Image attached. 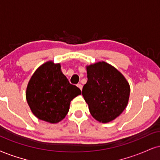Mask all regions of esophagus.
<instances>
[{"label":"esophagus","mask_w":160,"mask_h":160,"mask_svg":"<svg viewBox=\"0 0 160 160\" xmlns=\"http://www.w3.org/2000/svg\"><path fill=\"white\" fill-rule=\"evenodd\" d=\"M77 87H78V88H79V89H80L81 90H82V84H77Z\"/></svg>","instance_id":"1"}]
</instances>
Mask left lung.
Masks as SVG:
<instances>
[{
  "instance_id": "1",
  "label": "left lung",
  "mask_w": 160,
  "mask_h": 160,
  "mask_svg": "<svg viewBox=\"0 0 160 160\" xmlns=\"http://www.w3.org/2000/svg\"><path fill=\"white\" fill-rule=\"evenodd\" d=\"M87 73L82 95L90 114L102 123L113 121L127 107L129 84L119 70L104 62L87 66Z\"/></svg>"
}]
</instances>
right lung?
Instances as JSON below:
<instances>
[{
  "instance_id": "add662e5",
  "label": "right lung",
  "mask_w": 160,
  "mask_h": 160,
  "mask_svg": "<svg viewBox=\"0 0 160 160\" xmlns=\"http://www.w3.org/2000/svg\"><path fill=\"white\" fill-rule=\"evenodd\" d=\"M81 93L79 88L70 84L62 73L60 64L47 62L31 77L26 98L38 119L58 123L68 114L70 102Z\"/></svg>"
}]
</instances>
